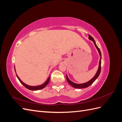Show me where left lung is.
<instances>
[{"label":"left lung","mask_w":122,"mask_h":122,"mask_svg":"<svg viewBox=\"0 0 122 122\" xmlns=\"http://www.w3.org/2000/svg\"><path fill=\"white\" fill-rule=\"evenodd\" d=\"M88 39H89L90 40H92V41L94 42V45L96 46V48L97 49L98 52H99L100 56V59L99 64V68H98V71H97L96 74V75L94 76V77H93V78H92V79H91L90 81H88V82H86L84 83L77 84V83H75L74 82H73L72 81H71L68 78V77L67 76V75H66V79H67V80L68 82L70 85H71V86H72L73 87H74V88H86V87H87L88 86H91V85L96 80V79L98 78V76L100 75V72H101V51H100V49H99V48L98 47V46H97L96 44V43L95 42V40L93 39V38L91 36L88 35Z\"/></svg>","instance_id":"obj_1"}]
</instances>
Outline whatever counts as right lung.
<instances>
[{"label":"right lung","mask_w":122,"mask_h":122,"mask_svg":"<svg viewBox=\"0 0 122 122\" xmlns=\"http://www.w3.org/2000/svg\"><path fill=\"white\" fill-rule=\"evenodd\" d=\"M15 72H16L15 69ZM16 76L17 77L18 79H19V80L20 81V82L26 88H27V89H28L29 90H32V91H36V90H39L43 89V88L47 86V85L48 84V83L49 82L50 79V76H49V78H48L47 80L46 81V82L44 83V84H43L42 85H40V86H28V85H27L26 84L24 83V82H23L22 81L20 80V79L19 78V77H18V75H17V74H16Z\"/></svg>","instance_id":"obj_1"}]
</instances>
